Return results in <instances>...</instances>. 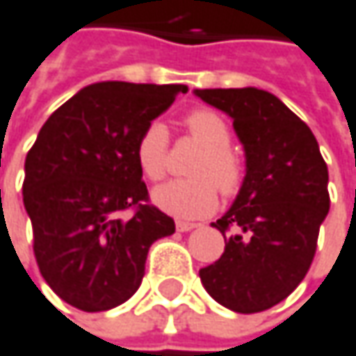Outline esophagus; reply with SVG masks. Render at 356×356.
I'll return each mask as SVG.
<instances>
[{
    "mask_svg": "<svg viewBox=\"0 0 356 356\" xmlns=\"http://www.w3.org/2000/svg\"><path fill=\"white\" fill-rule=\"evenodd\" d=\"M175 227H177V232H191V229H195L197 227V223H189V221H177L175 223Z\"/></svg>",
    "mask_w": 356,
    "mask_h": 356,
    "instance_id": "esophagus-1",
    "label": "esophagus"
}]
</instances>
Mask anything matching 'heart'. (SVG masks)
Wrapping results in <instances>:
<instances>
[{
  "instance_id": "1",
  "label": "heart",
  "mask_w": 356,
  "mask_h": 356,
  "mask_svg": "<svg viewBox=\"0 0 356 356\" xmlns=\"http://www.w3.org/2000/svg\"><path fill=\"white\" fill-rule=\"evenodd\" d=\"M189 135L203 147L195 159L189 179H173L153 191V201L165 213L191 220L205 218L218 207V189L225 197L236 195L243 183V163L229 149L232 133L227 122L209 108H195L185 116ZM169 131L161 120H151L135 145V159L140 173L159 181L167 171Z\"/></svg>"
}]
</instances>
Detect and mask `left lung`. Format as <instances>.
Segmentation results:
<instances>
[{
    "label": "left lung",
    "instance_id": "left-lung-1",
    "mask_svg": "<svg viewBox=\"0 0 356 356\" xmlns=\"http://www.w3.org/2000/svg\"><path fill=\"white\" fill-rule=\"evenodd\" d=\"M234 120L245 177L227 213L211 223L225 238L218 261L199 270L221 306L252 314L282 302L302 282L328 213V169L308 124L258 88L193 90Z\"/></svg>",
    "mask_w": 356,
    "mask_h": 356
}]
</instances>
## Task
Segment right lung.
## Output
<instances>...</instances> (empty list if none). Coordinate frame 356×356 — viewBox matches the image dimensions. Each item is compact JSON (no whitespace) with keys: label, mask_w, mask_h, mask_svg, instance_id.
Returning a JSON list of instances; mask_svg holds the SVG:
<instances>
[{"label":"right lung","mask_w":356,"mask_h":356,"mask_svg":"<svg viewBox=\"0 0 356 356\" xmlns=\"http://www.w3.org/2000/svg\"><path fill=\"white\" fill-rule=\"evenodd\" d=\"M179 92L187 86L90 84L54 111L26 157L24 205L38 268L78 310L127 302L151 243L175 234V221L149 203L135 145Z\"/></svg>","instance_id":"right-lung-1"}]
</instances>
